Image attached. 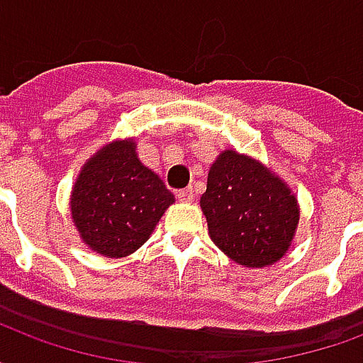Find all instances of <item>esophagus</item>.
Segmentation results:
<instances>
[{"instance_id": "1", "label": "esophagus", "mask_w": 363, "mask_h": 363, "mask_svg": "<svg viewBox=\"0 0 363 363\" xmlns=\"http://www.w3.org/2000/svg\"><path fill=\"white\" fill-rule=\"evenodd\" d=\"M177 198L181 200V202H192L194 200V190L192 189H182L177 192Z\"/></svg>"}]
</instances>
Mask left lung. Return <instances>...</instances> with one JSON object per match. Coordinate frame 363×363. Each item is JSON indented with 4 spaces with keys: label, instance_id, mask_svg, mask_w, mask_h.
<instances>
[{
    "label": "left lung",
    "instance_id": "8db88e82",
    "mask_svg": "<svg viewBox=\"0 0 363 363\" xmlns=\"http://www.w3.org/2000/svg\"><path fill=\"white\" fill-rule=\"evenodd\" d=\"M218 249L249 268L270 267L288 252L299 221L294 192L257 159L225 150L200 198Z\"/></svg>",
    "mask_w": 363,
    "mask_h": 363
}]
</instances>
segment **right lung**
I'll return each instance as SVG.
<instances>
[{
    "label": "right lung",
    "instance_id": "add662e5",
    "mask_svg": "<svg viewBox=\"0 0 363 363\" xmlns=\"http://www.w3.org/2000/svg\"><path fill=\"white\" fill-rule=\"evenodd\" d=\"M174 202L171 190L135 153L134 140H118L83 165L72 190V220L91 251L120 259L140 249Z\"/></svg>",
    "mask_w": 363,
    "mask_h": 363
}]
</instances>
